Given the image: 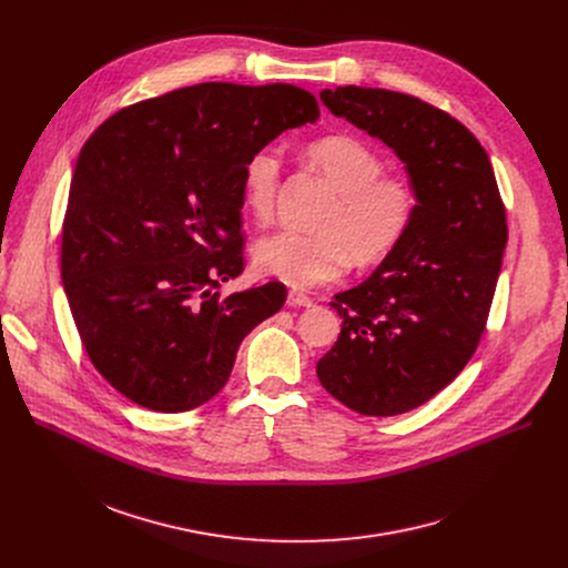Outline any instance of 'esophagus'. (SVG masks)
Instances as JSON below:
<instances>
[{
  "mask_svg": "<svg viewBox=\"0 0 568 568\" xmlns=\"http://www.w3.org/2000/svg\"><path fill=\"white\" fill-rule=\"evenodd\" d=\"M287 303H290L292 307H312V303H314V301H312L307 294L292 290V292L287 294Z\"/></svg>",
  "mask_w": 568,
  "mask_h": 568,
  "instance_id": "esophagus-1",
  "label": "esophagus"
}]
</instances>
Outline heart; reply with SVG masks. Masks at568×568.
<instances>
[{"mask_svg": "<svg viewBox=\"0 0 568 568\" xmlns=\"http://www.w3.org/2000/svg\"><path fill=\"white\" fill-rule=\"evenodd\" d=\"M316 173L337 193V204L323 215V233L278 231L254 245L258 272L294 290H307L339 278L351 261L371 265L384 258L407 233L414 213V189L402 178H388L384 161L364 141L331 134L307 145ZM283 159L276 145L254 150L240 178V195L256 220H267L281 186Z\"/></svg>", "mask_w": 568, "mask_h": 568, "instance_id": "1", "label": "heart"}]
</instances>
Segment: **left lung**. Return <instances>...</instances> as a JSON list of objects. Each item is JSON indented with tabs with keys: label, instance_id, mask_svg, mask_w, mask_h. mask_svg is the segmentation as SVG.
<instances>
[{
	"label": "left lung",
	"instance_id": "left-lung-1",
	"mask_svg": "<svg viewBox=\"0 0 568 568\" xmlns=\"http://www.w3.org/2000/svg\"><path fill=\"white\" fill-rule=\"evenodd\" d=\"M323 105L395 152L416 213L359 285L335 294V346L318 382L364 416L412 412L469 362L493 305L508 242L488 152L447 112L379 88L323 90Z\"/></svg>",
	"mask_w": 568,
	"mask_h": 568
}]
</instances>
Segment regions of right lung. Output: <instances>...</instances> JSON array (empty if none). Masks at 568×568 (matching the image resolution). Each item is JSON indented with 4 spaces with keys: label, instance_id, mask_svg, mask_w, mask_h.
<instances>
[{
    "label": "right lung",
    "instance_id": "right-lung-1",
    "mask_svg": "<svg viewBox=\"0 0 568 568\" xmlns=\"http://www.w3.org/2000/svg\"><path fill=\"white\" fill-rule=\"evenodd\" d=\"M318 119L294 85L202 83L108 119L80 150L62 226V285L97 371L139 407L191 412L287 296L242 274L247 156Z\"/></svg>",
    "mask_w": 568,
    "mask_h": 568
}]
</instances>
